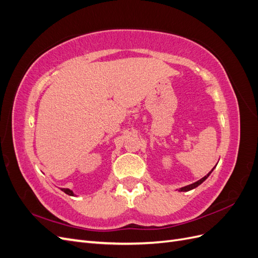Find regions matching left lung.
Listing matches in <instances>:
<instances>
[{"label":"left lung","mask_w":258,"mask_h":258,"mask_svg":"<svg viewBox=\"0 0 258 258\" xmlns=\"http://www.w3.org/2000/svg\"><path fill=\"white\" fill-rule=\"evenodd\" d=\"M215 168V167H214ZM213 168V169H214ZM213 169L210 171V172L206 175V176H204L202 177L201 179H199V181H197V182H195V183H192V184H190V185H187V186H184V187H182V188H179V191H188V190H191V189H194V188H196L197 186H199L202 182H205L206 179L209 177V175L212 173V171H213Z\"/></svg>","instance_id":"left-lung-1"}]
</instances>
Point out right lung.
<instances>
[{
  "label": "right lung",
  "instance_id": "1",
  "mask_svg": "<svg viewBox=\"0 0 258 258\" xmlns=\"http://www.w3.org/2000/svg\"><path fill=\"white\" fill-rule=\"evenodd\" d=\"M61 190L64 191L67 195H70V196H74V192H73L71 189H69V188H61Z\"/></svg>",
  "mask_w": 258,
  "mask_h": 258
}]
</instances>
